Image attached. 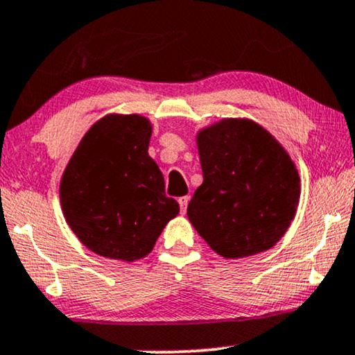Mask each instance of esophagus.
<instances>
[{
    "mask_svg": "<svg viewBox=\"0 0 355 355\" xmlns=\"http://www.w3.org/2000/svg\"><path fill=\"white\" fill-rule=\"evenodd\" d=\"M188 201H190V196H180V198H178V203H180V209H182V213H185V211H187Z\"/></svg>",
    "mask_w": 355,
    "mask_h": 355,
    "instance_id": "esophagus-1",
    "label": "esophagus"
}]
</instances>
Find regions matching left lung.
Listing matches in <instances>:
<instances>
[{"label":"left lung","instance_id":"8db88e82","mask_svg":"<svg viewBox=\"0 0 355 355\" xmlns=\"http://www.w3.org/2000/svg\"><path fill=\"white\" fill-rule=\"evenodd\" d=\"M203 183L188 219L214 252L242 259L284 237L300 201L293 160L267 129L250 119H223L196 136Z\"/></svg>","mask_w":355,"mask_h":355}]
</instances>
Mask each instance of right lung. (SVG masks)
<instances>
[{
    "label": "right lung",
    "instance_id": "add662e5",
    "mask_svg": "<svg viewBox=\"0 0 355 355\" xmlns=\"http://www.w3.org/2000/svg\"><path fill=\"white\" fill-rule=\"evenodd\" d=\"M150 121L107 114L85 134L60 180L67 224L83 245L132 262L154 249L180 211L165 196L164 175L149 157Z\"/></svg>",
    "mask_w": 355,
    "mask_h": 355
}]
</instances>
